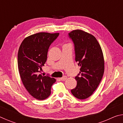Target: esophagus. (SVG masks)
I'll use <instances>...</instances> for the list:
<instances>
[{"label": "esophagus", "mask_w": 123, "mask_h": 123, "mask_svg": "<svg viewBox=\"0 0 123 123\" xmlns=\"http://www.w3.org/2000/svg\"><path fill=\"white\" fill-rule=\"evenodd\" d=\"M67 79V77L66 76H64L63 77H62V78H60V80H61V81H64V80H66Z\"/></svg>", "instance_id": "1"}]
</instances>
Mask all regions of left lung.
I'll return each mask as SVG.
<instances>
[{
	"label": "left lung",
	"instance_id": "obj_1",
	"mask_svg": "<svg viewBox=\"0 0 123 123\" xmlns=\"http://www.w3.org/2000/svg\"><path fill=\"white\" fill-rule=\"evenodd\" d=\"M69 36L73 41L75 61L81 67L80 74L76 76V87L72 94L79 99L88 98L100 82L104 73L103 53L96 38L80 29L72 31Z\"/></svg>",
	"mask_w": 123,
	"mask_h": 123
}]
</instances>
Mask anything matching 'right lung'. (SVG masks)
Here are the masks:
<instances>
[{"label":"right lung","mask_w":123,"mask_h":123,"mask_svg":"<svg viewBox=\"0 0 123 123\" xmlns=\"http://www.w3.org/2000/svg\"><path fill=\"white\" fill-rule=\"evenodd\" d=\"M59 33L38 32L26 37L18 53V67L22 81L30 94L38 100H44L51 94L55 79L42 75L50 45Z\"/></svg>","instance_id":"add662e5"}]
</instances>
